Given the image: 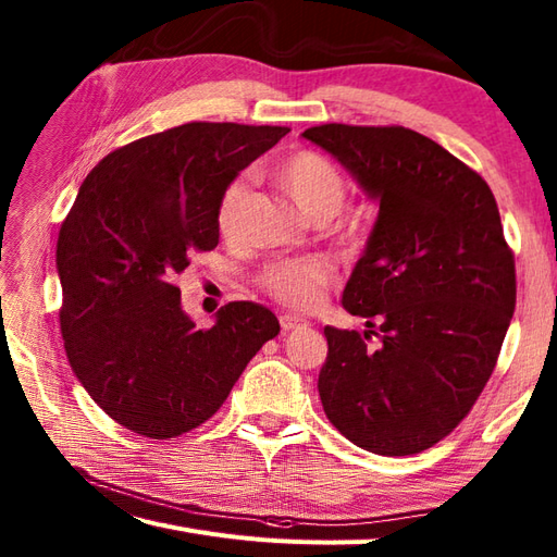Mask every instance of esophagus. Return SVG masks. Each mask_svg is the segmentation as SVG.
Instances as JSON below:
<instances>
[{
	"instance_id": "34e87169",
	"label": "esophagus",
	"mask_w": 557,
	"mask_h": 557,
	"mask_svg": "<svg viewBox=\"0 0 557 557\" xmlns=\"http://www.w3.org/2000/svg\"><path fill=\"white\" fill-rule=\"evenodd\" d=\"M280 325H282V330H285V333H292V330H301V327H306L309 323H306L304 318H299V315L285 313V315H280Z\"/></svg>"
}]
</instances>
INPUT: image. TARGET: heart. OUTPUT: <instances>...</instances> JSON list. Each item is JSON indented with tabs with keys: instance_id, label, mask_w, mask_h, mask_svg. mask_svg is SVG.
<instances>
[{
	"instance_id": "obj_1",
	"label": "heart",
	"mask_w": 557,
	"mask_h": 557,
	"mask_svg": "<svg viewBox=\"0 0 557 557\" xmlns=\"http://www.w3.org/2000/svg\"><path fill=\"white\" fill-rule=\"evenodd\" d=\"M270 182L313 222L333 220L345 208L349 186L345 174L333 160L309 148L287 152L272 164ZM246 184L234 180L222 188L215 208V224L222 239H234L242 230ZM361 220L347 215L339 218L333 227V236L339 246L351 248L361 242ZM333 285V268L321 258L275 260L258 272V287L272 301L294 311H313L323 301V294Z\"/></svg>"
}]
</instances>
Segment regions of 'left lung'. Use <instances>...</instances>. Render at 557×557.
I'll use <instances>...</instances> for the list:
<instances>
[{
    "mask_svg": "<svg viewBox=\"0 0 557 557\" xmlns=\"http://www.w3.org/2000/svg\"><path fill=\"white\" fill-rule=\"evenodd\" d=\"M304 136L381 203L342 294L371 330L325 327L323 409L369 453L417 455L476 405L512 321L515 253L498 203L479 172L411 128L321 124Z\"/></svg>",
    "mask_w": 557,
    "mask_h": 557,
    "instance_id": "obj_1",
    "label": "left lung"
}]
</instances>
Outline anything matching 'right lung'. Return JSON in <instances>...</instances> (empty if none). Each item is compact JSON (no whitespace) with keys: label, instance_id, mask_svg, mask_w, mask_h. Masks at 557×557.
Segmentation results:
<instances>
[{"label":"right lung","instance_id":"1","mask_svg":"<svg viewBox=\"0 0 557 557\" xmlns=\"http://www.w3.org/2000/svg\"><path fill=\"white\" fill-rule=\"evenodd\" d=\"M287 132L188 122L112 150L81 184L57 239L59 325L81 385L124 429L152 441L198 429L277 337L253 301L196 330L176 277L218 246L222 188Z\"/></svg>","mask_w":557,"mask_h":557}]
</instances>
